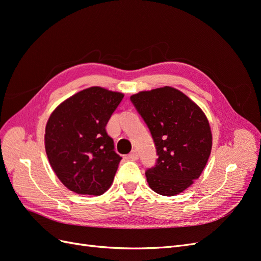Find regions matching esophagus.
<instances>
[{
  "label": "esophagus",
  "mask_w": 261,
  "mask_h": 261,
  "mask_svg": "<svg viewBox=\"0 0 261 261\" xmlns=\"http://www.w3.org/2000/svg\"><path fill=\"white\" fill-rule=\"evenodd\" d=\"M128 158H129V159H130L132 161L138 160V153H137L136 150H133V151L128 154Z\"/></svg>",
  "instance_id": "1"
}]
</instances>
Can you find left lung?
<instances>
[{
    "mask_svg": "<svg viewBox=\"0 0 261 261\" xmlns=\"http://www.w3.org/2000/svg\"><path fill=\"white\" fill-rule=\"evenodd\" d=\"M151 133L158 154L146 172L149 187L175 196L198 178L208 162L212 134L206 114L181 91L161 87L130 97Z\"/></svg>",
    "mask_w": 261,
    "mask_h": 261,
    "instance_id": "8db88e82",
    "label": "left lung"
}]
</instances>
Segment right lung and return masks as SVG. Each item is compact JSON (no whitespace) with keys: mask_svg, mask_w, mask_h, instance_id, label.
Here are the masks:
<instances>
[{"mask_svg":"<svg viewBox=\"0 0 261 261\" xmlns=\"http://www.w3.org/2000/svg\"><path fill=\"white\" fill-rule=\"evenodd\" d=\"M124 94L102 87L75 93L57 107L45 126L52 170L69 191L99 196L112 185L122 158L106 126Z\"/></svg>","mask_w":261,"mask_h":261,"instance_id":"right-lung-1","label":"right lung"}]
</instances>
